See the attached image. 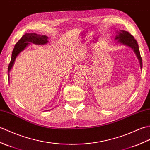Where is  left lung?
Wrapping results in <instances>:
<instances>
[{
    "mask_svg": "<svg viewBox=\"0 0 150 150\" xmlns=\"http://www.w3.org/2000/svg\"><path fill=\"white\" fill-rule=\"evenodd\" d=\"M118 34L119 35L116 36L115 39H119V42L121 43V44L129 46L131 48L134 49L135 54L137 56L139 62H140L141 69H142V61L140 54V51H139L137 42L136 41V40L134 38V36L128 31H121L120 32L118 33Z\"/></svg>",
    "mask_w": 150,
    "mask_h": 150,
    "instance_id": "1",
    "label": "left lung"
}]
</instances>
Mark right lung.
<instances>
[{
	"mask_svg": "<svg viewBox=\"0 0 150 150\" xmlns=\"http://www.w3.org/2000/svg\"><path fill=\"white\" fill-rule=\"evenodd\" d=\"M47 38V36L38 35L37 34H36V33H26L24 35H23L22 36V38L16 42V44L15 45V47L13 50L11 59L8 66V78L9 75V72L10 71V70L12 68L13 64H14L16 56L18 55L19 53L22 51H23L29 43L31 42L33 43V44L38 45L45 44L46 43L48 42Z\"/></svg>",
	"mask_w": 150,
	"mask_h": 150,
	"instance_id": "add662e5",
	"label": "right lung"
}]
</instances>
